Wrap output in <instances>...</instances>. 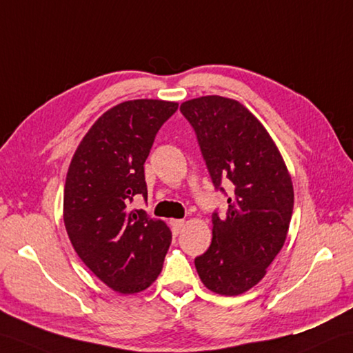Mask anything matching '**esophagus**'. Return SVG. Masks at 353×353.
<instances>
[{
    "instance_id": "1",
    "label": "esophagus",
    "mask_w": 353,
    "mask_h": 353,
    "mask_svg": "<svg viewBox=\"0 0 353 353\" xmlns=\"http://www.w3.org/2000/svg\"><path fill=\"white\" fill-rule=\"evenodd\" d=\"M171 225H173L174 233H179L183 228L185 221L183 219H171Z\"/></svg>"
}]
</instances>
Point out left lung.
<instances>
[{
	"mask_svg": "<svg viewBox=\"0 0 353 353\" xmlns=\"http://www.w3.org/2000/svg\"><path fill=\"white\" fill-rule=\"evenodd\" d=\"M199 138L215 188L232 185L225 218L212 215V243L195 259L206 288L237 296L261 281L281 251L293 214V183L280 150L241 102L201 96L180 105Z\"/></svg>",
	"mask_w": 353,
	"mask_h": 353,
	"instance_id": "1",
	"label": "left lung"
}]
</instances>
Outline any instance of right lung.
<instances>
[{"instance_id":"right-lung-1","label":"right lung","mask_w":353,"mask_h":353,"mask_svg":"<svg viewBox=\"0 0 353 353\" xmlns=\"http://www.w3.org/2000/svg\"><path fill=\"white\" fill-rule=\"evenodd\" d=\"M179 103L134 99L105 111L81 139L65 176L63 219L84 265L121 294L150 288L171 243L170 227L129 209L147 199L144 162Z\"/></svg>"}]
</instances>
